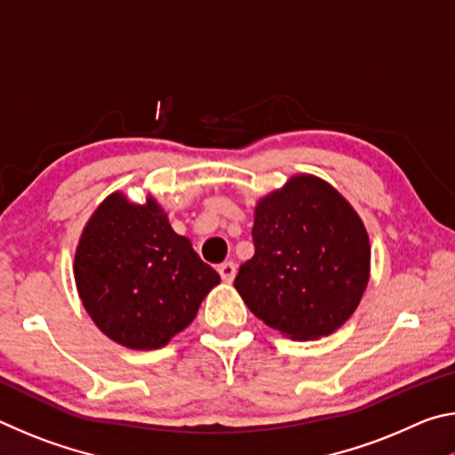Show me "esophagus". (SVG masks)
Returning <instances> with one entry per match:
<instances>
[{
    "mask_svg": "<svg viewBox=\"0 0 455 455\" xmlns=\"http://www.w3.org/2000/svg\"><path fill=\"white\" fill-rule=\"evenodd\" d=\"M219 273L222 276V281L230 283V281L235 279V275H236V265L233 263V260H225V263L219 265Z\"/></svg>",
    "mask_w": 455,
    "mask_h": 455,
    "instance_id": "1",
    "label": "esophagus"
}]
</instances>
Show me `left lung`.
Returning a JSON list of instances; mask_svg holds the SVG:
<instances>
[{"instance_id":"8db88e82","label":"left lung","mask_w":455,"mask_h":455,"mask_svg":"<svg viewBox=\"0 0 455 455\" xmlns=\"http://www.w3.org/2000/svg\"><path fill=\"white\" fill-rule=\"evenodd\" d=\"M252 243L255 255L238 268L235 287L268 327L319 339L357 309L369 281V236L325 180L299 174L260 198Z\"/></svg>"}]
</instances>
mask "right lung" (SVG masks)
<instances>
[{"label": "right lung", "mask_w": 455, "mask_h": 455, "mask_svg": "<svg viewBox=\"0 0 455 455\" xmlns=\"http://www.w3.org/2000/svg\"><path fill=\"white\" fill-rule=\"evenodd\" d=\"M74 276L98 329L130 349H158L187 329L219 273L176 235L152 196L134 204L114 192L92 214Z\"/></svg>", "instance_id": "add662e5"}]
</instances>
